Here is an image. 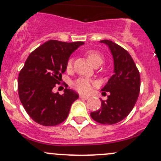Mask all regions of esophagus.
Instances as JSON below:
<instances>
[{
	"label": "esophagus",
	"mask_w": 161,
	"mask_h": 161,
	"mask_svg": "<svg viewBox=\"0 0 161 161\" xmlns=\"http://www.w3.org/2000/svg\"><path fill=\"white\" fill-rule=\"evenodd\" d=\"M79 98H83V99H89V96H87V95H79Z\"/></svg>",
	"instance_id": "34e87169"
}]
</instances>
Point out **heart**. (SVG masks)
Here are the masks:
<instances>
[{
	"mask_svg": "<svg viewBox=\"0 0 161 161\" xmlns=\"http://www.w3.org/2000/svg\"><path fill=\"white\" fill-rule=\"evenodd\" d=\"M86 56L88 60L94 66H98L103 63L104 56L100 52L94 49H89L86 51ZM66 69L67 72H71L72 69V59H69L66 62ZM95 86V82L88 79H79L73 83V87L79 92L88 94L91 92L92 87Z\"/></svg>",
	"mask_w": 161,
	"mask_h": 161,
	"instance_id": "b5f03b06",
	"label": "heart"
}]
</instances>
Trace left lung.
Instances as JSON below:
<instances>
[{"mask_svg": "<svg viewBox=\"0 0 161 161\" xmlns=\"http://www.w3.org/2000/svg\"><path fill=\"white\" fill-rule=\"evenodd\" d=\"M107 44L114 58V75L102 89L109 93L107 100L102 101L98 110L90 114L92 118L103 125H114L122 121L135 106L141 87L138 69L129 53L111 40H101Z\"/></svg>", "mask_w": 161, "mask_h": 161, "instance_id": "left-lung-1", "label": "left lung"}]
</instances>
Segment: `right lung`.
Segmentation results:
<instances>
[{
  "instance_id": "obj_1",
  "label": "right lung",
  "mask_w": 161,
  "mask_h": 161,
  "mask_svg": "<svg viewBox=\"0 0 161 161\" xmlns=\"http://www.w3.org/2000/svg\"><path fill=\"white\" fill-rule=\"evenodd\" d=\"M83 42L49 40L29 55L18 76V95L23 106L35 122L54 126L68 117L72 104L79 95L66 86L64 94L54 93L70 55Z\"/></svg>"
}]
</instances>
